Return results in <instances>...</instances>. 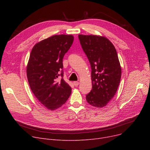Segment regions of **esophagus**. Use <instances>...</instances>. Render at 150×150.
<instances>
[{"instance_id":"34e87169","label":"esophagus","mask_w":150,"mask_h":150,"mask_svg":"<svg viewBox=\"0 0 150 150\" xmlns=\"http://www.w3.org/2000/svg\"><path fill=\"white\" fill-rule=\"evenodd\" d=\"M79 84H80V83L78 82V81H74V84L75 86H78V85H79Z\"/></svg>"}]
</instances>
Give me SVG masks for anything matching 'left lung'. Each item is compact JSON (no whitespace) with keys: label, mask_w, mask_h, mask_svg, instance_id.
I'll use <instances>...</instances> for the list:
<instances>
[{"label":"left lung","mask_w":150,"mask_h":150,"mask_svg":"<svg viewBox=\"0 0 150 150\" xmlns=\"http://www.w3.org/2000/svg\"><path fill=\"white\" fill-rule=\"evenodd\" d=\"M78 38L92 69V88L86 100L103 108L114 97L120 82L122 69L116 49L104 36L79 35Z\"/></svg>","instance_id":"obj_1"}]
</instances>
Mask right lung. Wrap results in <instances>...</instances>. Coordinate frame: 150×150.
Returning a JSON list of instances; mask_svg holds the SVG:
<instances>
[{"label":"right lung","mask_w":150,"mask_h":150,"mask_svg":"<svg viewBox=\"0 0 150 150\" xmlns=\"http://www.w3.org/2000/svg\"><path fill=\"white\" fill-rule=\"evenodd\" d=\"M73 35H54L36 43L31 50L27 76L35 96L47 109L53 111L64 105L72 88L62 77V59L74 42Z\"/></svg>","instance_id":"1"}]
</instances>
